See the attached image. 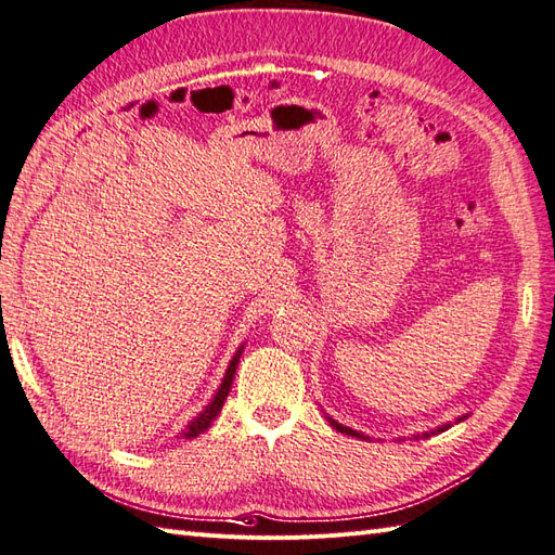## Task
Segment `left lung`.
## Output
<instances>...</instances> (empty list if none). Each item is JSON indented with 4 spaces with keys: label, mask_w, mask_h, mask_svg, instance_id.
<instances>
[{
    "label": "left lung",
    "mask_w": 555,
    "mask_h": 555,
    "mask_svg": "<svg viewBox=\"0 0 555 555\" xmlns=\"http://www.w3.org/2000/svg\"><path fill=\"white\" fill-rule=\"evenodd\" d=\"M328 418V423L333 425V428H336L338 433H343V435H350V437H359V440H369V437L364 435V433H357V430H352V428H347V425H343V423H338L336 418H331V416H326ZM463 418H468V416H463ZM463 418H456V423H461ZM447 428H452V423H444V425H440V428L437 430H430V433H423V435H414L416 440L418 437H430V435H437V433H444Z\"/></svg>",
    "instance_id": "obj_1"
}]
</instances>
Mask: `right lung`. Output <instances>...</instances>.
<instances>
[{"label": "right lung", "instance_id": "1", "mask_svg": "<svg viewBox=\"0 0 555 555\" xmlns=\"http://www.w3.org/2000/svg\"><path fill=\"white\" fill-rule=\"evenodd\" d=\"M241 352H243V345L238 347L236 354L231 357V362H229V366H227V371H224V378H222V383H219V388H217L215 397H212L210 402H208V406H205V409L201 411V414L186 425V430L182 433L184 440H193V437L203 435L205 430L210 428V423L217 418L219 411H222V406H224V399H227V395H229V390H231V383H234V373H236V366H238Z\"/></svg>", "mask_w": 555, "mask_h": 555}]
</instances>
